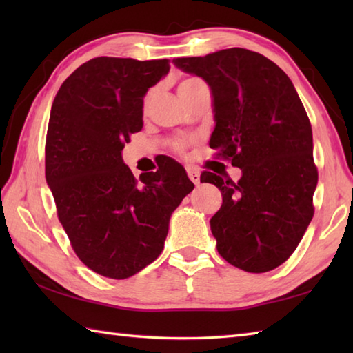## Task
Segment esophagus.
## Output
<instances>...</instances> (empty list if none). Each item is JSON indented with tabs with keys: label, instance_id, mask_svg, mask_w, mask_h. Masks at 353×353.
I'll return each mask as SVG.
<instances>
[{
	"label": "esophagus",
	"instance_id": "34e87169",
	"mask_svg": "<svg viewBox=\"0 0 353 353\" xmlns=\"http://www.w3.org/2000/svg\"><path fill=\"white\" fill-rule=\"evenodd\" d=\"M186 172H188V177L191 179L192 183L199 185L200 183V171L194 167H186Z\"/></svg>",
	"mask_w": 353,
	"mask_h": 353
}]
</instances>
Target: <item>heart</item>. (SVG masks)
Segmentation results:
<instances>
[{"mask_svg":"<svg viewBox=\"0 0 353 353\" xmlns=\"http://www.w3.org/2000/svg\"><path fill=\"white\" fill-rule=\"evenodd\" d=\"M196 81H199V79H185V80H182L181 83H179V86H177L179 95H183L194 83H196ZM152 99H153V92H150V94L145 95L144 104H142V106H144V110L148 109L150 103H152ZM176 148H177V150H182V148H183V142H176Z\"/></svg>","mask_w":353,"mask_h":353,"instance_id":"1","label":"heart"}]
</instances>
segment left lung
Wrapping results in <instances>:
<instances>
[{"mask_svg":"<svg viewBox=\"0 0 353 353\" xmlns=\"http://www.w3.org/2000/svg\"><path fill=\"white\" fill-rule=\"evenodd\" d=\"M172 63L211 88L215 127L209 145L243 172L236 183L201 174L223 196L211 219L216 250L244 272H270L291 256L314 215L319 172L311 123L296 88L274 62L245 48Z\"/></svg>","mask_w":353,"mask_h":353,"instance_id":"8db88e82","label":"left lung"}]
</instances>
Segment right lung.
Segmentation results:
<instances>
[{
	"label": "right lung",
	"instance_id": "1",
	"mask_svg": "<svg viewBox=\"0 0 353 353\" xmlns=\"http://www.w3.org/2000/svg\"><path fill=\"white\" fill-rule=\"evenodd\" d=\"M167 59L95 57L66 79L51 106L45 177L74 252L92 272L127 279L159 256L171 214L194 183L174 159L139 182L123 162L142 129V104Z\"/></svg>",
	"mask_w": 353,
	"mask_h": 353
}]
</instances>
